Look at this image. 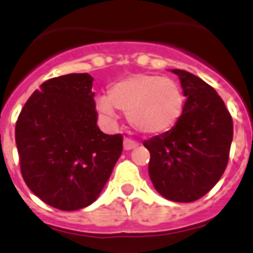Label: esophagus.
<instances>
[{"mask_svg": "<svg viewBox=\"0 0 253 253\" xmlns=\"http://www.w3.org/2000/svg\"><path fill=\"white\" fill-rule=\"evenodd\" d=\"M138 143L135 141H132V139H128V138H125V141H123V149L125 150H131V149L137 148Z\"/></svg>", "mask_w": 253, "mask_h": 253, "instance_id": "esophagus-1", "label": "esophagus"}]
</instances>
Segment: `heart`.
<instances>
[{
  "instance_id": "heart-1",
  "label": "heart",
  "mask_w": 253,
  "mask_h": 253,
  "mask_svg": "<svg viewBox=\"0 0 253 253\" xmlns=\"http://www.w3.org/2000/svg\"><path fill=\"white\" fill-rule=\"evenodd\" d=\"M184 93L172 78L157 74H134L111 85L108 96L97 99V111L105 119H114L118 110L137 131L159 135L169 131L184 111Z\"/></svg>"
}]
</instances>
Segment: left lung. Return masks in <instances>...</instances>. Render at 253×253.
<instances>
[{
    "label": "left lung",
    "instance_id": "8db88e82",
    "mask_svg": "<svg viewBox=\"0 0 253 253\" xmlns=\"http://www.w3.org/2000/svg\"><path fill=\"white\" fill-rule=\"evenodd\" d=\"M187 97L180 121L143 142L150 152L154 188L173 202L198 201L217 184L228 165L233 122L222 99L203 80L172 69Z\"/></svg>",
    "mask_w": 253,
    "mask_h": 253
}]
</instances>
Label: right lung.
Returning a JSON list of instances; mask_svg holds the SVG:
<instances>
[{
	"instance_id": "right-lung-1",
	"label": "right lung",
	"mask_w": 253,
	"mask_h": 253,
	"mask_svg": "<svg viewBox=\"0 0 253 253\" xmlns=\"http://www.w3.org/2000/svg\"><path fill=\"white\" fill-rule=\"evenodd\" d=\"M93 77L72 73L36 89L16 123L25 184L50 206L74 211L92 205L123 150L121 134L96 125Z\"/></svg>"
}]
</instances>
